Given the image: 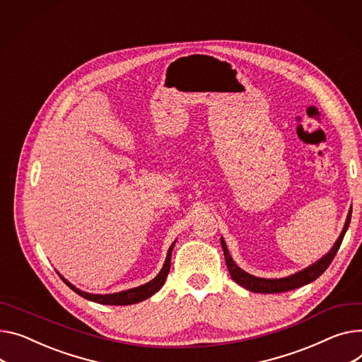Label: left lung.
Here are the masks:
<instances>
[{
	"label": "left lung",
	"instance_id": "left-lung-1",
	"mask_svg": "<svg viewBox=\"0 0 362 362\" xmlns=\"http://www.w3.org/2000/svg\"><path fill=\"white\" fill-rule=\"evenodd\" d=\"M351 214H352V209L349 211L348 214V218H346V223H345V227L338 238V242L334 243V246L330 249V252L322 257L320 260H317L315 264H311V267H308L307 269L301 271V272H297L291 276H286V278H281V279H264V278H256L253 275H249L247 272L240 269L237 264L234 263L233 257L230 256L228 253V249L226 246V242L221 238V246H223V250H224V256H226V263H227V268H228V272L233 278V281L238 285H242L243 288H246V290L252 291V293H262V294H275V293H285V291H291V290H296V288H300L305 284H310L315 279H317L327 268L329 264L332 263L333 257L336 256V253H338L341 245H342V240H344V235L349 227V223H351Z\"/></svg>",
	"mask_w": 362,
	"mask_h": 362
}]
</instances>
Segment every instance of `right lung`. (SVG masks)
I'll list each match as a JSON object with an SVG mask.
<instances>
[{
  "label": "right lung",
  "mask_w": 362,
  "mask_h": 362,
  "mask_svg": "<svg viewBox=\"0 0 362 362\" xmlns=\"http://www.w3.org/2000/svg\"><path fill=\"white\" fill-rule=\"evenodd\" d=\"M173 246L175 243L170 246V249H168L167 252V257H165V262H164V267L163 269L160 271V274L150 282L144 284L141 286H136V288H132V290H127V291H122V293H116V294H106V296H99V294H88V293H84V291H80L78 288H76L74 285H71L66 279H64L61 276V279L71 288L72 291L77 293L78 296H81L83 298H87L90 301H94V303H100V304H106V305H129V304H135V303H139L142 300H147L150 298L153 294H156L160 288L164 285L165 282V278L168 275V271H170V259H172V250H173Z\"/></svg>",
  "instance_id": "right-lung-1"
}]
</instances>
